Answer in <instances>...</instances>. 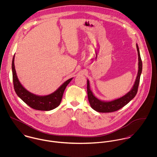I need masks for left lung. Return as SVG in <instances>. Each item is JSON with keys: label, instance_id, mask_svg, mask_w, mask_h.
<instances>
[{"label": "left lung", "instance_id": "left-lung-1", "mask_svg": "<svg viewBox=\"0 0 157 157\" xmlns=\"http://www.w3.org/2000/svg\"><path fill=\"white\" fill-rule=\"evenodd\" d=\"M136 46L138 56V73L133 87L124 96L112 101H101L97 98L96 97H95V95L93 94L92 92L90 89V82L88 80H87V91L88 100L91 108L94 110L98 112H114L122 108L134 98L138 91L140 75L142 72V61L140 57L139 48L137 44Z\"/></svg>", "mask_w": 157, "mask_h": 157}]
</instances>
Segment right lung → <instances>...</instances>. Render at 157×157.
Wrapping results in <instances>:
<instances>
[{
    "instance_id": "right-lung-1",
    "label": "right lung",
    "mask_w": 157,
    "mask_h": 157,
    "mask_svg": "<svg viewBox=\"0 0 157 157\" xmlns=\"http://www.w3.org/2000/svg\"><path fill=\"white\" fill-rule=\"evenodd\" d=\"M14 56L12 61V72L14 88L17 95L23 101L33 109L48 111L59 106L62 99L63 92L67 85L73 78L65 82L57 90L47 95H37L26 90L19 82L14 67Z\"/></svg>"
}]
</instances>
